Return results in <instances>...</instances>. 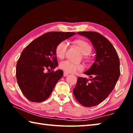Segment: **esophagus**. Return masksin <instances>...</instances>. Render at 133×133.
<instances>
[{"label":"esophagus","mask_w":133,"mask_h":133,"mask_svg":"<svg viewBox=\"0 0 133 133\" xmlns=\"http://www.w3.org/2000/svg\"><path fill=\"white\" fill-rule=\"evenodd\" d=\"M68 75H69V74L66 73V72H64V73H63V76H64V77H66V76H68Z\"/></svg>","instance_id":"obj_1"}]
</instances>
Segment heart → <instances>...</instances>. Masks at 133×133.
I'll return each mask as SVG.
<instances>
[{
	"label": "heart",
	"instance_id": "heart-1",
	"mask_svg": "<svg viewBox=\"0 0 133 133\" xmlns=\"http://www.w3.org/2000/svg\"><path fill=\"white\" fill-rule=\"evenodd\" d=\"M73 44L77 46L83 55V58L87 62L91 60V57L89 54L92 51V46L87 41L82 39H77L73 42ZM67 50V44L66 42L62 41L58 43L56 46L55 53V55L57 58L62 59L63 58ZM60 69L63 70L64 71L69 73H75L77 71H82L83 67L82 64H76L69 61H63L60 63L59 64Z\"/></svg>",
	"mask_w": 133,
	"mask_h": 133
}]
</instances>
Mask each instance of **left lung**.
Here are the masks:
<instances>
[{
  "mask_svg": "<svg viewBox=\"0 0 133 133\" xmlns=\"http://www.w3.org/2000/svg\"><path fill=\"white\" fill-rule=\"evenodd\" d=\"M90 40L96 51L95 62L84 72L90 76L78 77L73 94L77 102L85 107L95 106L103 102L114 89L120 75V60L115 48L109 40L96 31L77 32Z\"/></svg>",
  "mask_w": 133,
  "mask_h": 133,
  "instance_id": "1",
  "label": "left lung"
}]
</instances>
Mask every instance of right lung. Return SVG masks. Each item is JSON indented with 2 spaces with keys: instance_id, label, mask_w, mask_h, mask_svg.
<instances>
[{
  "instance_id": "obj_1",
  "label": "right lung",
  "mask_w": 133,
  "mask_h": 133,
  "mask_svg": "<svg viewBox=\"0 0 133 133\" xmlns=\"http://www.w3.org/2000/svg\"><path fill=\"white\" fill-rule=\"evenodd\" d=\"M75 34L48 32L31 42L22 51L17 63L16 76L20 89L29 101L42 102L50 96L63 75L61 70H53L58 65L56 46ZM46 69L49 71L48 73L45 72Z\"/></svg>"
}]
</instances>
